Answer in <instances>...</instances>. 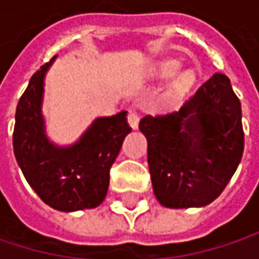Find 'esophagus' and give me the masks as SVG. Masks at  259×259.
Returning a JSON list of instances; mask_svg holds the SVG:
<instances>
[{"mask_svg": "<svg viewBox=\"0 0 259 259\" xmlns=\"http://www.w3.org/2000/svg\"><path fill=\"white\" fill-rule=\"evenodd\" d=\"M127 121H129L132 129H138V124H139V112L136 109H130L129 115H127Z\"/></svg>", "mask_w": 259, "mask_h": 259, "instance_id": "34e87169", "label": "esophagus"}]
</instances>
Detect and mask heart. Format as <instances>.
I'll list each match as a JSON object with an SVG mask.
<instances>
[{
	"label": "heart",
	"mask_w": 259,
	"mask_h": 259,
	"mask_svg": "<svg viewBox=\"0 0 259 259\" xmlns=\"http://www.w3.org/2000/svg\"><path fill=\"white\" fill-rule=\"evenodd\" d=\"M153 73L157 78H168L172 73V79L169 83V96L171 97H180L186 94L195 80L198 78L195 67H179V61L176 58H162L153 64Z\"/></svg>",
	"instance_id": "1"
}]
</instances>
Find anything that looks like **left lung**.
<instances>
[{
    "label": "left lung",
    "instance_id": "obj_1",
    "mask_svg": "<svg viewBox=\"0 0 259 259\" xmlns=\"http://www.w3.org/2000/svg\"><path fill=\"white\" fill-rule=\"evenodd\" d=\"M139 130L148 142L153 192L169 208L213 202L243 156L241 103L222 73L204 82L179 112L145 115Z\"/></svg>",
    "mask_w": 259,
    "mask_h": 259
}]
</instances>
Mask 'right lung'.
<instances>
[{"label":"right lung","instance_id":"1","mask_svg":"<svg viewBox=\"0 0 259 259\" xmlns=\"http://www.w3.org/2000/svg\"><path fill=\"white\" fill-rule=\"evenodd\" d=\"M57 57L29 79L18 102L13 150L24 177L40 199L60 211L96 208L108 193L109 169L132 129L127 112L100 117L78 142L55 145L45 130L41 102L45 75Z\"/></svg>","mask_w":259,"mask_h":259}]
</instances>
